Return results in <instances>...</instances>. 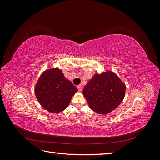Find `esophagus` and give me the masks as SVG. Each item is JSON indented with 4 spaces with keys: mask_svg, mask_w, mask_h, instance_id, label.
Segmentation results:
<instances>
[{
    "mask_svg": "<svg viewBox=\"0 0 160 160\" xmlns=\"http://www.w3.org/2000/svg\"><path fill=\"white\" fill-rule=\"evenodd\" d=\"M77 89H78V90L79 91H81L82 89H83V88H82V85H79L78 86H77Z\"/></svg>",
    "mask_w": 160,
    "mask_h": 160,
    "instance_id": "34e87169",
    "label": "esophagus"
}]
</instances>
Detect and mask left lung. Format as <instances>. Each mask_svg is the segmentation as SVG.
<instances>
[{"mask_svg":"<svg viewBox=\"0 0 160 160\" xmlns=\"http://www.w3.org/2000/svg\"><path fill=\"white\" fill-rule=\"evenodd\" d=\"M125 85L115 73H96L83 90L89 108L99 114H107L122 103Z\"/></svg>","mask_w":160,"mask_h":160,"instance_id":"left-lung-1","label":"left lung"}]
</instances>
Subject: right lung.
<instances>
[{
  "instance_id": "add662e5",
  "label": "right lung",
  "mask_w": 160,
  "mask_h": 160,
  "mask_svg": "<svg viewBox=\"0 0 160 160\" xmlns=\"http://www.w3.org/2000/svg\"><path fill=\"white\" fill-rule=\"evenodd\" d=\"M77 89L58 68L42 72L35 92L38 102L48 111L59 113L67 108Z\"/></svg>"
}]
</instances>
